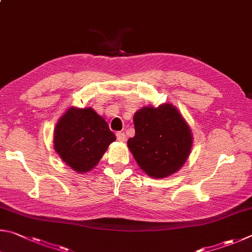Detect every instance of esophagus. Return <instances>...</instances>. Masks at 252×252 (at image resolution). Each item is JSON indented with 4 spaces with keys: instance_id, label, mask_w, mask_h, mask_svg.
<instances>
[{
    "instance_id": "34e87169",
    "label": "esophagus",
    "mask_w": 252,
    "mask_h": 252,
    "mask_svg": "<svg viewBox=\"0 0 252 252\" xmlns=\"http://www.w3.org/2000/svg\"><path fill=\"white\" fill-rule=\"evenodd\" d=\"M116 137H117L119 142H125V140H126V135L122 133V131H118V133L116 134Z\"/></svg>"
}]
</instances>
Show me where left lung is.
<instances>
[{
  "instance_id": "8db88e82",
  "label": "left lung",
  "mask_w": 252,
  "mask_h": 252,
  "mask_svg": "<svg viewBox=\"0 0 252 252\" xmlns=\"http://www.w3.org/2000/svg\"><path fill=\"white\" fill-rule=\"evenodd\" d=\"M135 136L127 146L148 176L165 178L186 162L192 147L191 130L171 104L146 106L134 115Z\"/></svg>"
}]
</instances>
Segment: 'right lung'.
Returning <instances> with one entry per match:
<instances>
[{
  "label": "right lung",
  "instance_id": "right-lung-1",
  "mask_svg": "<svg viewBox=\"0 0 252 252\" xmlns=\"http://www.w3.org/2000/svg\"><path fill=\"white\" fill-rule=\"evenodd\" d=\"M115 140L105 119L91 107L68 108L54 130L55 152L79 174L94 168Z\"/></svg>",
  "mask_w": 252,
  "mask_h": 252
}]
</instances>
